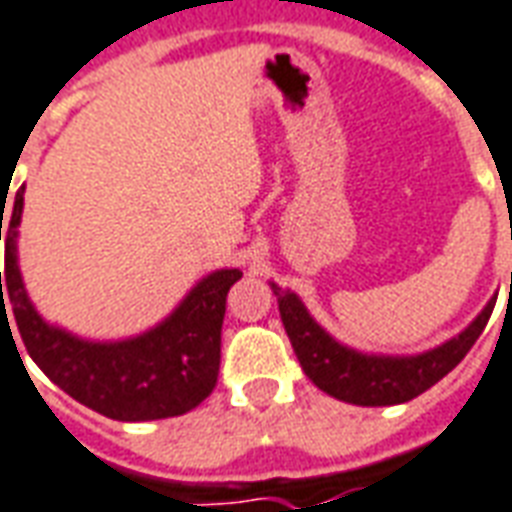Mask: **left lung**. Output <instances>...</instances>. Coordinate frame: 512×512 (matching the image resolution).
<instances>
[{
  "label": "left lung",
  "mask_w": 512,
  "mask_h": 512,
  "mask_svg": "<svg viewBox=\"0 0 512 512\" xmlns=\"http://www.w3.org/2000/svg\"><path fill=\"white\" fill-rule=\"evenodd\" d=\"M270 286L272 294L278 297L283 327L305 376L327 395L354 406L406 404L428 387H434L439 379H445L475 346L496 302L488 300L486 308L475 316V322L428 352L371 354L335 341L308 313L297 294L281 289L278 283Z\"/></svg>",
  "instance_id": "left-lung-1"
}]
</instances>
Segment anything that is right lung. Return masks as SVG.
<instances>
[{
  "instance_id": "right-lung-1",
  "label": "right lung",
  "mask_w": 512,
  "mask_h": 512,
  "mask_svg": "<svg viewBox=\"0 0 512 512\" xmlns=\"http://www.w3.org/2000/svg\"><path fill=\"white\" fill-rule=\"evenodd\" d=\"M5 204L2 193L0 240L5 234V272H0V330L2 324L10 330L7 316L16 319L26 352L51 382L78 404L122 423L177 417L196 409L215 390L226 294L242 278L240 270L204 275L177 308L147 333L122 341H87L48 324L29 300L18 267L24 185L7 212Z\"/></svg>"
}]
</instances>
